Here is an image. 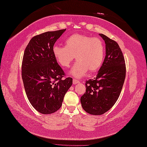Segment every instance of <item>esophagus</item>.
<instances>
[{
	"label": "esophagus",
	"mask_w": 147,
	"mask_h": 147,
	"mask_svg": "<svg viewBox=\"0 0 147 147\" xmlns=\"http://www.w3.org/2000/svg\"><path fill=\"white\" fill-rule=\"evenodd\" d=\"M78 83H79V80H77V79H73V84H74V85H76L77 84H78Z\"/></svg>",
	"instance_id": "esophagus-1"
}]
</instances>
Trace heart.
<instances>
[{
	"mask_svg": "<svg viewBox=\"0 0 147 147\" xmlns=\"http://www.w3.org/2000/svg\"><path fill=\"white\" fill-rule=\"evenodd\" d=\"M52 51L56 61L63 68L70 67L76 56L77 61L70 74L80 78L88 70L94 72L100 69L104 59L105 47L103 41L98 37L75 34L65 40V46L54 45Z\"/></svg>",
	"mask_w": 147,
	"mask_h": 147,
	"instance_id": "heart-1",
	"label": "heart"
}]
</instances>
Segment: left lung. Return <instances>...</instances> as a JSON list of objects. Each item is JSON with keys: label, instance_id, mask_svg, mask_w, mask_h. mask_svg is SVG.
<instances>
[{"label": "left lung", "instance_id": "1", "mask_svg": "<svg viewBox=\"0 0 147 147\" xmlns=\"http://www.w3.org/2000/svg\"><path fill=\"white\" fill-rule=\"evenodd\" d=\"M105 43L106 56L96 77L86 82V91L80 102L85 111L101 115L114 105L121 94L125 77L124 57L119 44L100 34Z\"/></svg>", "mask_w": 147, "mask_h": 147}]
</instances>
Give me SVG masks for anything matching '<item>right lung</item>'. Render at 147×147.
Segmentation results:
<instances>
[{
	"label": "right lung",
	"mask_w": 147,
	"mask_h": 147,
	"mask_svg": "<svg viewBox=\"0 0 147 147\" xmlns=\"http://www.w3.org/2000/svg\"><path fill=\"white\" fill-rule=\"evenodd\" d=\"M66 29L47 32L32 37L24 52L22 75L26 96L34 109L50 114L60 109L72 79L54 57L52 48Z\"/></svg>",
	"instance_id": "right-lung-1"
}]
</instances>
